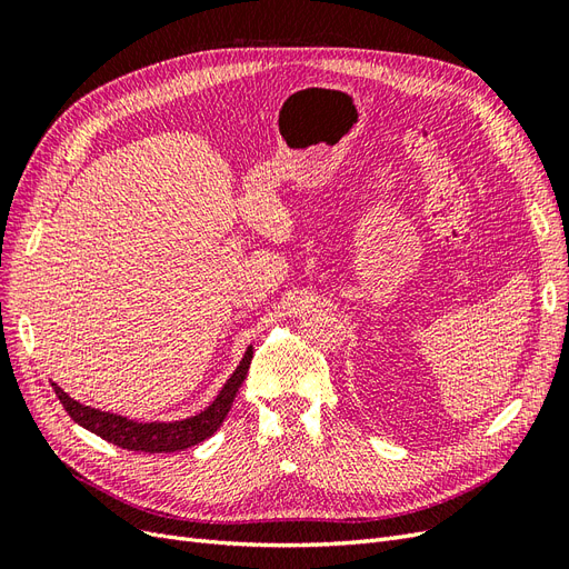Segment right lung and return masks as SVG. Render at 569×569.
I'll return each mask as SVG.
<instances>
[{"mask_svg": "<svg viewBox=\"0 0 569 569\" xmlns=\"http://www.w3.org/2000/svg\"><path fill=\"white\" fill-rule=\"evenodd\" d=\"M251 358H253V349L249 347L242 358V363H239V368L232 372L228 385L222 387V391L216 396V401L206 410L197 412L194 418L178 420V422L140 425V422H132L128 418L113 416V412H101L90 406H82V403L73 401L71 396H68L54 382H51V387H54V393L59 396V401L66 408L68 416H71L80 427L90 429V432H94L97 437L107 439V441L120 446V449H128V451L173 453V451H184V449H189V446L209 439L222 425V420L228 418L234 396L249 372Z\"/></svg>", "mask_w": 569, "mask_h": 569, "instance_id": "add662e5", "label": "right lung"}]
</instances>
